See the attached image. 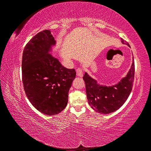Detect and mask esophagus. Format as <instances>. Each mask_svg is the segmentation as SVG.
Instances as JSON below:
<instances>
[{
  "label": "esophagus",
  "mask_w": 151,
  "mask_h": 151,
  "mask_svg": "<svg viewBox=\"0 0 151 151\" xmlns=\"http://www.w3.org/2000/svg\"><path fill=\"white\" fill-rule=\"evenodd\" d=\"M76 76H80V77L83 76V70H82L81 68H78L77 69H76Z\"/></svg>",
  "instance_id": "34e87169"
}]
</instances>
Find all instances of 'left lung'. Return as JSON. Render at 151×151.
I'll return each mask as SVG.
<instances>
[{"instance_id":"1","label":"left lung","mask_w":151,"mask_h":151,"mask_svg":"<svg viewBox=\"0 0 151 151\" xmlns=\"http://www.w3.org/2000/svg\"><path fill=\"white\" fill-rule=\"evenodd\" d=\"M122 44L130 47L122 39ZM134 77V62L132 58L131 67L127 76L118 83L112 86L100 85L97 81L85 73L83 79L85 83L86 93L89 105L96 112L109 114L118 110L127 100L133 86Z\"/></svg>"}]
</instances>
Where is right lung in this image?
<instances>
[{"mask_svg":"<svg viewBox=\"0 0 151 151\" xmlns=\"http://www.w3.org/2000/svg\"><path fill=\"white\" fill-rule=\"evenodd\" d=\"M56 40L45 30L25 46L22 59L24 90L33 106L47 115H55L67 105L68 91L76 77L51 54Z\"/></svg>","mask_w":151,"mask_h":151,"instance_id":"right-lung-1","label":"right lung"}]
</instances>
